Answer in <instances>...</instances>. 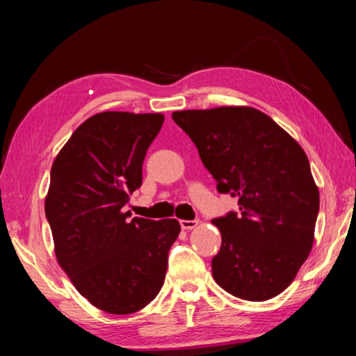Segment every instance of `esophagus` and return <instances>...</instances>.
<instances>
[{
    "instance_id": "1",
    "label": "esophagus",
    "mask_w": 356,
    "mask_h": 356,
    "mask_svg": "<svg viewBox=\"0 0 356 356\" xmlns=\"http://www.w3.org/2000/svg\"><path fill=\"white\" fill-rule=\"evenodd\" d=\"M197 225H200V221L197 220H182L180 221V226H182V229H185V231H191V229H195Z\"/></svg>"
}]
</instances>
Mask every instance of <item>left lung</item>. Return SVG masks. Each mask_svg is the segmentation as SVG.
Instances as JSON below:
<instances>
[{"instance_id":"left-lung-1","label":"left lung","mask_w":356,"mask_h":356,"mask_svg":"<svg viewBox=\"0 0 356 356\" xmlns=\"http://www.w3.org/2000/svg\"><path fill=\"white\" fill-rule=\"evenodd\" d=\"M220 193L238 197L237 213L212 220L221 248L216 284L234 297L265 301L291 286L308 259L318 213L309 160L293 138L251 106L174 111Z\"/></svg>"}]
</instances>
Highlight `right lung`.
Instances as JSON below:
<instances>
[{
  "mask_svg": "<svg viewBox=\"0 0 356 356\" xmlns=\"http://www.w3.org/2000/svg\"><path fill=\"white\" fill-rule=\"evenodd\" d=\"M163 120L160 113H97L51 165L45 215L56 261L76 291L110 314H131L159 295L180 232L174 218L130 220L124 212Z\"/></svg>",
  "mask_w": 356,
  "mask_h": 356,
  "instance_id": "1",
  "label": "right lung"
}]
</instances>
